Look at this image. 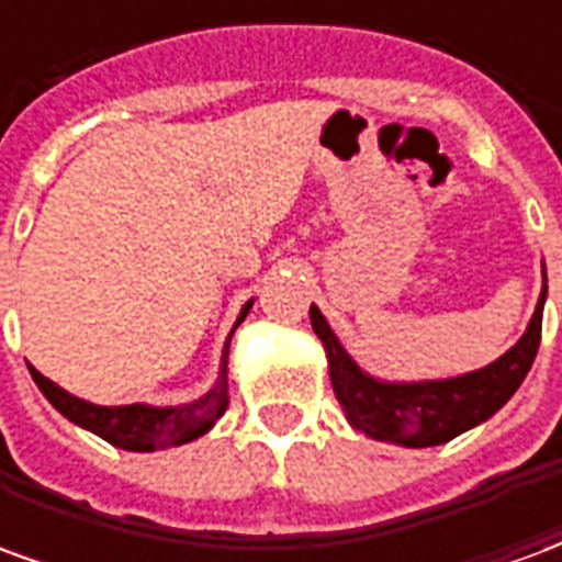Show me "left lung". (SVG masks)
<instances>
[{"label": "left lung", "instance_id": "1", "mask_svg": "<svg viewBox=\"0 0 562 562\" xmlns=\"http://www.w3.org/2000/svg\"><path fill=\"white\" fill-rule=\"evenodd\" d=\"M544 292L548 285L539 294V304L524 337L503 358H496L484 370L458 379H442V382H413V385L376 382L355 367L316 306H310V322L325 342L330 385L342 415L373 439L427 448L442 446L463 430L482 424L484 418H491L518 391L524 376L530 373L532 358L542 340Z\"/></svg>", "mask_w": 562, "mask_h": 562}]
</instances>
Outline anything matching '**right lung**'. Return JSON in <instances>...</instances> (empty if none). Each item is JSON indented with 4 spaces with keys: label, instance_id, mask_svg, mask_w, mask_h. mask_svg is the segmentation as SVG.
<instances>
[{
    "label": "right lung",
    "instance_id": "1",
    "mask_svg": "<svg viewBox=\"0 0 562 562\" xmlns=\"http://www.w3.org/2000/svg\"><path fill=\"white\" fill-rule=\"evenodd\" d=\"M249 306L252 304L244 306L237 325L246 318ZM222 358L225 361H222L220 379H216L213 391H207L201 401L186 403V406H171V409H153V406H140V403H132V406H92V403L71 397L68 391L54 385L35 367H30V373L35 379V385L42 389L44 397L54 403L68 422L87 427V430L102 436L104 442H111L116 448L156 451V448L183 446V442H192L198 436H204L216 424V418L225 413V406H228V379H225V373H228V349H225Z\"/></svg>",
    "mask_w": 562,
    "mask_h": 562
}]
</instances>
